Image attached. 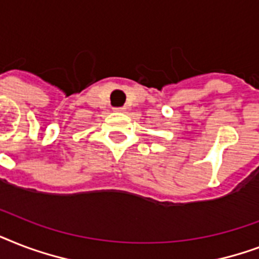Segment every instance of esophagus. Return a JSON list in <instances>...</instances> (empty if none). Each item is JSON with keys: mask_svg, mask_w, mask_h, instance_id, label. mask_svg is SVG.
Masks as SVG:
<instances>
[{"mask_svg": "<svg viewBox=\"0 0 259 259\" xmlns=\"http://www.w3.org/2000/svg\"><path fill=\"white\" fill-rule=\"evenodd\" d=\"M114 111H125V107H114Z\"/></svg>", "mask_w": 259, "mask_h": 259, "instance_id": "34e87169", "label": "esophagus"}]
</instances>
